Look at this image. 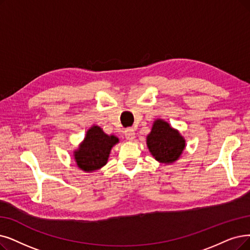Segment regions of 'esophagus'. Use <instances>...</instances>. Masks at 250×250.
I'll return each mask as SVG.
<instances>
[{
    "label": "esophagus",
    "mask_w": 250,
    "mask_h": 250,
    "mask_svg": "<svg viewBox=\"0 0 250 250\" xmlns=\"http://www.w3.org/2000/svg\"><path fill=\"white\" fill-rule=\"evenodd\" d=\"M125 137L128 139V141H132V139H134V137H135L134 129L131 127L126 128L125 129Z\"/></svg>",
    "instance_id": "esophagus-1"
}]
</instances>
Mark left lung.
Returning a JSON list of instances; mask_svg holds the SVG:
<instances>
[{
	"label": "left lung",
	"mask_w": 250,
	"mask_h": 250,
	"mask_svg": "<svg viewBox=\"0 0 250 250\" xmlns=\"http://www.w3.org/2000/svg\"><path fill=\"white\" fill-rule=\"evenodd\" d=\"M146 145L160 163L170 164L181 157L186 146L185 138L162 119H157L146 136Z\"/></svg>",
	"instance_id": "left-lung-1"
}]
</instances>
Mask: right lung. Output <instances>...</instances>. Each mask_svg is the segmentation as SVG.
Segmentation results:
<instances>
[{
  "mask_svg": "<svg viewBox=\"0 0 250 250\" xmlns=\"http://www.w3.org/2000/svg\"><path fill=\"white\" fill-rule=\"evenodd\" d=\"M119 143L115 135L105 134L99 126H92L78 149L74 152L76 163L83 171L91 172L104 166L112 147Z\"/></svg>",
  "mask_w": 250,
  "mask_h": 250,
  "instance_id": "right-lung-1",
  "label": "right lung"
}]
</instances>
